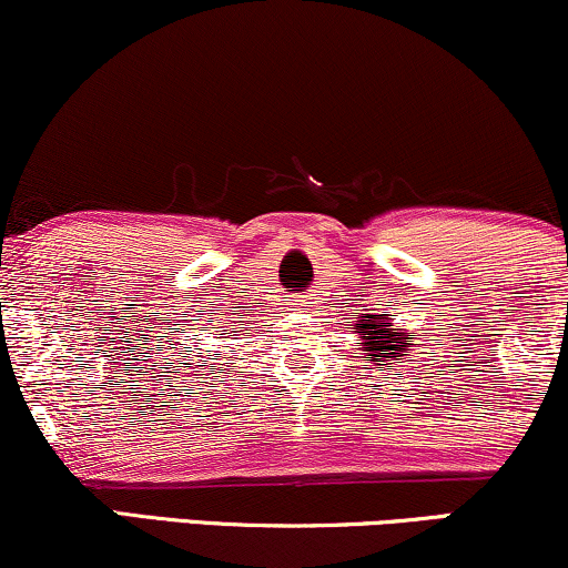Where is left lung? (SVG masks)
I'll return each instance as SVG.
<instances>
[{
    "mask_svg": "<svg viewBox=\"0 0 568 568\" xmlns=\"http://www.w3.org/2000/svg\"><path fill=\"white\" fill-rule=\"evenodd\" d=\"M356 333L362 335L367 346V362L383 358V362H396L398 356H408L414 343H408V333H393L390 314H367L356 317Z\"/></svg>",
    "mask_w": 568,
    "mask_h": 568,
    "instance_id": "8db88e82",
    "label": "left lung"
}]
</instances>
